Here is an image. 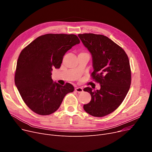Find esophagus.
<instances>
[{
    "label": "esophagus",
    "instance_id": "34e87169",
    "mask_svg": "<svg viewBox=\"0 0 152 152\" xmlns=\"http://www.w3.org/2000/svg\"><path fill=\"white\" fill-rule=\"evenodd\" d=\"M75 91H76V92H77V93H79V94H80V93H82L83 92V88H81V87H76L75 88Z\"/></svg>",
    "mask_w": 152,
    "mask_h": 152
}]
</instances>
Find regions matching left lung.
Masks as SVG:
<instances>
[{"label":"left lung","mask_w":152,"mask_h":152,"mask_svg":"<svg viewBox=\"0 0 152 152\" xmlns=\"http://www.w3.org/2000/svg\"><path fill=\"white\" fill-rule=\"evenodd\" d=\"M92 56L94 71L92 78L100 84V89L84 91L91 95V100L84 105L87 113L103 117L119 106L128 92L131 83V71L128 57L122 48L102 34H78Z\"/></svg>","instance_id":"1"}]
</instances>
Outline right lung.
Here are the masks:
<instances>
[{
  "label": "right lung",
  "instance_id": "obj_1",
  "mask_svg": "<svg viewBox=\"0 0 152 152\" xmlns=\"http://www.w3.org/2000/svg\"><path fill=\"white\" fill-rule=\"evenodd\" d=\"M79 43L75 34H47L37 37L21 52L15 83L24 102L34 113H54L65 95L74 91L69 83L63 86L53 83L51 71L60 68L66 52Z\"/></svg>",
  "mask_w": 152,
  "mask_h": 152
}]
</instances>
